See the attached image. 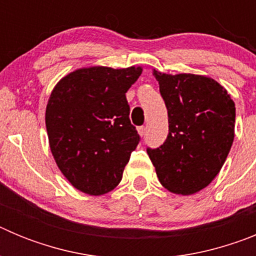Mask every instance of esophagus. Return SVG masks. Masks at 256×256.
<instances>
[{"label":"esophagus","instance_id":"34e87169","mask_svg":"<svg viewBox=\"0 0 256 256\" xmlns=\"http://www.w3.org/2000/svg\"><path fill=\"white\" fill-rule=\"evenodd\" d=\"M138 133H140V136H141V137H144V134H146V126H140Z\"/></svg>","mask_w":256,"mask_h":256}]
</instances>
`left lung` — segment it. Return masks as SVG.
<instances>
[{
    "instance_id": "1",
    "label": "left lung",
    "mask_w": 256,
    "mask_h": 256,
    "mask_svg": "<svg viewBox=\"0 0 256 256\" xmlns=\"http://www.w3.org/2000/svg\"><path fill=\"white\" fill-rule=\"evenodd\" d=\"M152 74L168 110L169 134L148 154L165 188L192 195L210 184L227 159L234 138V102L209 76L155 69Z\"/></svg>"
}]
</instances>
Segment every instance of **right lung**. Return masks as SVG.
Segmentation results:
<instances>
[{"label":"right lung","mask_w":256,"mask_h":256,"mask_svg":"<svg viewBox=\"0 0 256 256\" xmlns=\"http://www.w3.org/2000/svg\"><path fill=\"white\" fill-rule=\"evenodd\" d=\"M141 73V66L80 68L61 78L50 94L52 156L70 184L87 195L112 191L138 144L126 94Z\"/></svg>","instance_id":"add662e5"}]
</instances>
